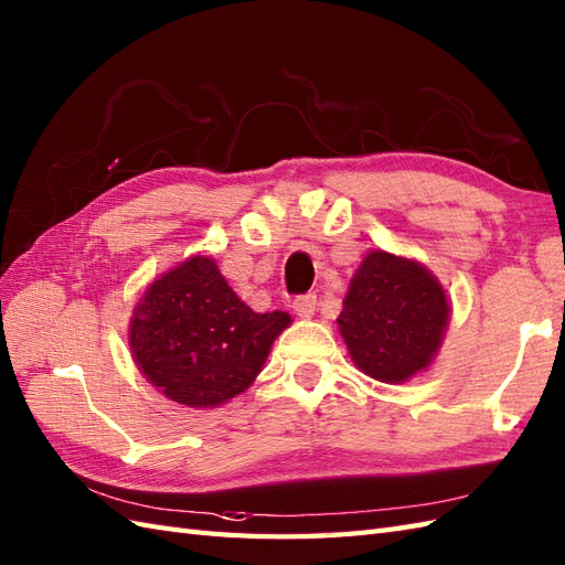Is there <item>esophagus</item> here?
Masks as SVG:
<instances>
[{
	"mask_svg": "<svg viewBox=\"0 0 565 565\" xmlns=\"http://www.w3.org/2000/svg\"><path fill=\"white\" fill-rule=\"evenodd\" d=\"M315 306H318V296H315V294L298 296L294 300V310H296V315H300V318H312Z\"/></svg>",
	"mask_w": 565,
	"mask_h": 565,
	"instance_id": "obj_1",
	"label": "esophagus"
}]
</instances>
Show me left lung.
I'll list each match as a JSON object with an SVG mask.
<instances>
[{
  "label": "left lung",
  "instance_id": "left-lung-1",
  "mask_svg": "<svg viewBox=\"0 0 565 565\" xmlns=\"http://www.w3.org/2000/svg\"><path fill=\"white\" fill-rule=\"evenodd\" d=\"M337 324L351 361L380 383L426 371L443 344L450 303L416 259L371 250L353 274Z\"/></svg>",
  "mask_w": 565,
  "mask_h": 565
}]
</instances>
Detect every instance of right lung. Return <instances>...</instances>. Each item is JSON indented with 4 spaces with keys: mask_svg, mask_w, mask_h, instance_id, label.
Listing matches in <instances>:
<instances>
[{
    "mask_svg": "<svg viewBox=\"0 0 565 565\" xmlns=\"http://www.w3.org/2000/svg\"><path fill=\"white\" fill-rule=\"evenodd\" d=\"M291 315L255 312L218 265L194 255L156 279L132 312L129 351L168 399L212 409L253 385Z\"/></svg>",
    "mask_w": 565,
    "mask_h": 565,
    "instance_id": "add662e5",
    "label": "right lung"
}]
</instances>
